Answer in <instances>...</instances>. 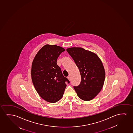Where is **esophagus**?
I'll list each match as a JSON object with an SVG mask.
<instances>
[{"instance_id":"34e87169","label":"esophagus","mask_w":133,"mask_h":133,"mask_svg":"<svg viewBox=\"0 0 133 133\" xmlns=\"http://www.w3.org/2000/svg\"><path fill=\"white\" fill-rule=\"evenodd\" d=\"M68 78L69 80L70 81L71 80V77H70V76H69V77H68Z\"/></svg>"}]
</instances>
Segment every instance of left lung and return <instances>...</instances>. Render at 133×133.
<instances>
[{"mask_svg": "<svg viewBox=\"0 0 133 133\" xmlns=\"http://www.w3.org/2000/svg\"><path fill=\"white\" fill-rule=\"evenodd\" d=\"M66 51L78 68L81 76L80 85L74 87L80 99L88 101L94 99L103 88L105 80L104 68L101 59L95 53L82 47H71Z\"/></svg>", "mask_w": 133, "mask_h": 133, "instance_id": "8db88e82", "label": "left lung"}]
</instances>
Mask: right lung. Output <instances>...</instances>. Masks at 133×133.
<instances>
[{
	"instance_id": "1",
	"label": "right lung",
	"mask_w": 133,
	"mask_h": 133,
	"mask_svg": "<svg viewBox=\"0 0 133 133\" xmlns=\"http://www.w3.org/2000/svg\"><path fill=\"white\" fill-rule=\"evenodd\" d=\"M65 51L60 46L47 44L39 50L32 62L31 73L34 87L40 97L49 103L61 99L66 83L70 82L56 63L58 56Z\"/></svg>"
}]
</instances>
